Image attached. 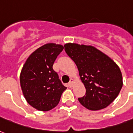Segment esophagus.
<instances>
[{
    "mask_svg": "<svg viewBox=\"0 0 133 133\" xmlns=\"http://www.w3.org/2000/svg\"><path fill=\"white\" fill-rule=\"evenodd\" d=\"M73 83H74V79H71L70 81V82H69V85H70V87H72Z\"/></svg>",
    "mask_w": 133,
    "mask_h": 133,
    "instance_id": "obj_1",
    "label": "esophagus"
}]
</instances>
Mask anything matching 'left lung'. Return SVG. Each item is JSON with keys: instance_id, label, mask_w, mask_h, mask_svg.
<instances>
[{"instance_id": "left-lung-1", "label": "left lung", "mask_w": 133, "mask_h": 133, "mask_svg": "<svg viewBox=\"0 0 133 133\" xmlns=\"http://www.w3.org/2000/svg\"><path fill=\"white\" fill-rule=\"evenodd\" d=\"M67 54L75 61L85 95L79 98L87 109L98 110L109 105L117 97L123 85L122 72L109 56L91 45L66 43Z\"/></svg>"}]
</instances>
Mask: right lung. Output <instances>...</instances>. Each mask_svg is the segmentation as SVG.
<instances>
[{
    "mask_svg": "<svg viewBox=\"0 0 133 133\" xmlns=\"http://www.w3.org/2000/svg\"><path fill=\"white\" fill-rule=\"evenodd\" d=\"M63 46L47 43L36 50L28 58L22 68L20 83L26 101L41 111L56 107L67 88L52 68Z\"/></svg>",
    "mask_w": 133,
    "mask_h": 133,
    "instance_id": "add662e5",
    "label": "right lung"
}]
</instances>
